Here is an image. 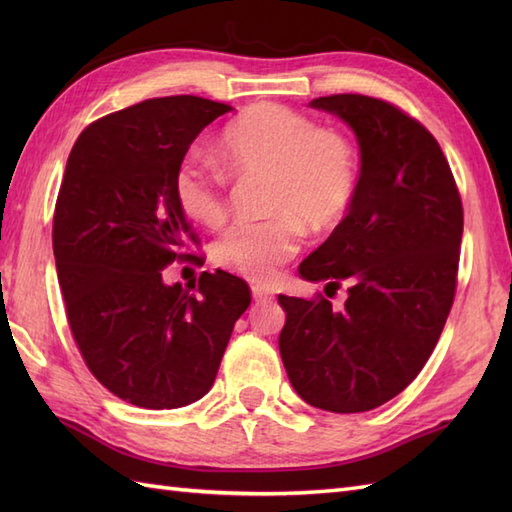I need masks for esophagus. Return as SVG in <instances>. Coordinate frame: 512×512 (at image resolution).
<instances>
[{
	"instance_id": "esophagus-1",
	"label": "esophagus",
	"mask_w": 512,
	"mask_h": 512,
	"mask_svg": "<svg viewBox=\"0 0 512 512\" xmlns=\"http://www.w3.org/2000/svg\"><path fill=\"white\" fill-rule=\"evenodd\" d=\"M253 290V299L259 303V301H268V299H273V290H268L266 286H253L250 288Z\"/></svg>"
}]
</instances>
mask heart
I'll use <instances>...</instances> for the list:
<instances>
[{
    "mask_svg": "<svg viewBox=\"0 0 512 512\" xmlns=\"http://www.w3.org/2000/svg\"><path fill=\"white\" fill-rule=\"evenodd\" d=\"M220 154L235 176L268 178L264 209L273 217L231 226L213 248L215 262L237 275L273 279L299 253L303 226L330 233L352 211L358 191L354 143L286 105L259 103L235 118L224 129ZM173 191L189 220L204 226L226 220L228 178L202 156L180 162Z\"/></svg>",
    "mask_w": 512,
    "mask_h": 512,
    "instance_id": "obj_1",
    "label": "heart"
}]
</instances>
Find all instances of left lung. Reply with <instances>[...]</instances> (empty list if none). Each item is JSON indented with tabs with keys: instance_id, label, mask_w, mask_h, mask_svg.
<instances>
[{
	"instance_id": "8db88e82",
	"label": "left lung",
	"mask_w": 512,
	"mask_h": 512,
	"mask_svg": "<svg viewBox=\"0 0 512 512\" xmlns=\"http://www.w3.org/2000/svg\"><path fill=\"white\" fill-rule=\"evenodd\" d=\"M312 107L341 116L361 145L352 211L299 273L347 288L336 312L323 295H279L281 361L312 407L358 413L398 396L436 347L458 288L464 211L438 140L398 105L332 94Z\"/></svg>"
}]
</instances>
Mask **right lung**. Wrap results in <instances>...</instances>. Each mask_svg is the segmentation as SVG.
Segmentation results:
<instances>
[{"label": "right lung", "mask_w": 512, "mask_h": 512, "mask_svg": "<svg viewBox=\"0 0 512 512\" xmlns=\"http://www.w3.org/2000/svg\"><path fill=\"white\" fill-rule=\"evenodd\" d=\"M233 107L178 94L90 123L70 151L52 217L65 317L85 365L114 396L178 409L215 383L250 288L224 270L167 286L162 268L204 264L173 191L189 145Z\"/></svg>", "instance_id": "add662e5"}]
</instances>
